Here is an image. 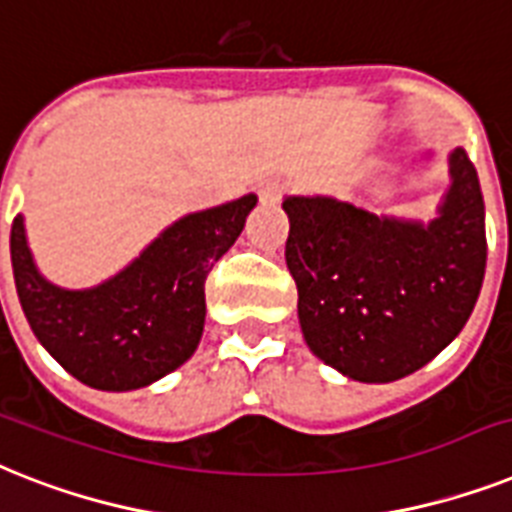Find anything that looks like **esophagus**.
<instances>
[{"label":"esophagus","instance_id":"esophagus-1","mask_svg":"<svg viewBox=\"0 0 512 512\" xmlns=\"http://www.w3.org/2000/svg\"><path fill=\"white\" fill-rule=\"evenodd\" d=\"M284 189L286 186L281 184V181H270V184H265L263 189H260V199H263V202H276V199L284 194Z\"/></svg>","mask_w":512,"mask_h":512}]
</instances>
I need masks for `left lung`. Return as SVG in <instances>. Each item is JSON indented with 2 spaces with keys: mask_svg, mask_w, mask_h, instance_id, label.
<instances>
[{
  "mask_svg": "<svg viewBox=\"0 0 512 512\" xmlns=\"http://www.w3.org/2000/svg\"><path fill=\"white\" fill-rule=\"evenodd\" d=\"M436 218L286 197V265L307 347L342 376L389 384L431 363L471 318L486 268L484 197L463 147Z\"/></svg>",
  "mask_w": 512,
  "mask_h": 512,
  "instance_id": "1",
  "label": "left lung"
}]
</instances>
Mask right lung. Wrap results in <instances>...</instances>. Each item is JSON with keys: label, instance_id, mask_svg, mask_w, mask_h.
Masks as SVG:
<instances>
[{"label": "right lung", "instance_id": "right-lung-1", "mask_svg": "<svg viewBox=\"0 0 512 512\" xmlns=\"http://www.w3.org/2000/svg\"><path fill=\"white\" fill-rule=\"evenodd\" d=\"M255 194L170 223L115 276L65 289L41 276L23 215L10 234L15 289L41 347L81 384L131 392L189 360L205 328V278L239 239Z\"/></svg>", "mask_w": 512, "mask_h": 512}]
</instances>
